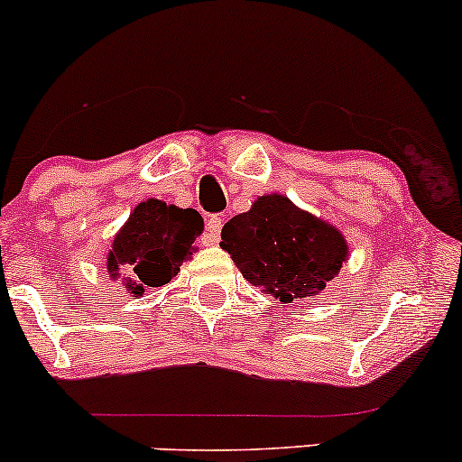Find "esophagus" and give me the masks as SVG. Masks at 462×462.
Masks as SVG:
<instances>
[{"mask_svg":"<svg viewBox=\"0 0 462 462\" xmlns=\"http://www.w3.org/2000/svg\"><path fill=\"white\" fill-rule=\"evenodd\" d=\"M221 227H224V219L219 215H213L208 221H206V243L215 245L221 236Z\"/></svg>","mask_w":462,"mask_h":462,"instance_id":"obj_1","label":"esophagus"}]
</instances>
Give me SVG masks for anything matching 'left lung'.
<instances>
[{
	"mask_svg": "<svg viewBox=\"0 0 462 462\" xmlns=\"http://www.w3.org/2000/svg\"><path fill=\"white\" fill-rule=\"evenodd\" d=\"M221 247L249 284L284 304L321 293L349 252L337 227L278 193L232 217L221 230Z\"/></svg>",
	"mask_w": 462,
	"mask_h": 462,
	"instance_id": "8db88e82",
	"label": "left lung"
}]
</instances>
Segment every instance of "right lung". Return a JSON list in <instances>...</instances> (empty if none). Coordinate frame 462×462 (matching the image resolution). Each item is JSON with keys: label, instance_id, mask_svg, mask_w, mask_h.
<instances>
[{"label": "right lung", "instance_id": "add662e5", "mask_svg": "<svg viewBox=\"0 0 462 462\" xmlns=\"http://www.w3.org/2000/svg\"><path fill=\"white\" fill-rule=\"evenodd\" d=\"M201 230L204 219L198 210L178 208L161 199L141 201L116 232L108 252V273L116 278L124 269L130 275L124 278L125 289L139 298L147 286L171 282L193 254V243Z\"/></svg>", "mask_w": 462, "mask_h": 462}]
</instances>
